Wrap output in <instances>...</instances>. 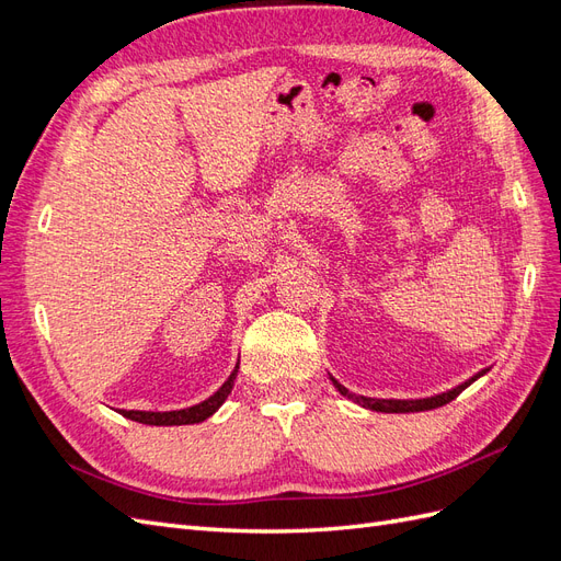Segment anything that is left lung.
I'll return each mask as SVG.
<instances>
[{
    "label": "left lung",
    "mask_w": 561,
    "mask_h": 561,
    "mask_svg": "<svg viewBox=\"0 0 561 561\" xmlns=\"http://www.w3.org/2000/svg\"><path fill=\"white\" fill-rule=\"evenodd\" d=\"M484 375H486V369L478 371V375L470 377V379L463 381V383H458L456 388L445 390V393H437V396H431V398H419V400H393V398H390V400H377V398L353 396V393H348V388L339 383L334 377H330V379H332V383H334V388L339 390V393H342V396L348 398V400H353V402H358L360 407H365V410L386 412V414H407V412H428V410H435V407H443V404L451 402L458 393H461V390H466L472 381H478V379L484 377Z\"/></svg>",
    "instance_id": "1"
}]
</instances>
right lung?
<instances>
[{"mask_svg": "<svg viewBox=\"0 0 561 561\" xmlns=\"http://www.w3.org/2000/svg\"><path fill=\"white\" fill-rule=\"evenodd\" d=\"M236 375H239V365L233 367V371L229 375V379L219 386L215 393L203 400L198 404L186 407V410H173V412H140V410H122L118 414L130 419V421H138V423H147V426H190V423H201L206 421L208 416H213L222 402L229 398Z\"/></svg>", "mask_w": 561, "mask_h": 561, "instance_id": "right-lung-1", "label": "right lung"}]
</instances>
